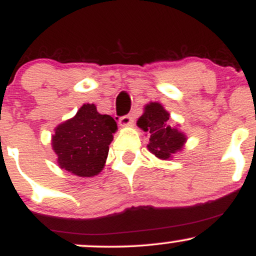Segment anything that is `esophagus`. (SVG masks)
<instances>
[{"label":"esophagus","instance_id":"obj_1","mask_svg":"<svg viewBox=\"0 0 256 256\" xmlns=\"http://www.w3.org/2000/svg\"><path fill=\"white\" fill-rule=\"evenodd\" d=\"M119 124L120 126H128L130 124H132V118L130 114H126V116H122L119 120Z\"/></svg>","mask_w":256,"mask_h":256}]
</instances>
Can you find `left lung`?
<instances>
[{
	"instance_id": "8db88e82",
	"label": "left lung",
	"mask_w": 256,
	"mask_h": 256,
	"mask_svg": "<svg viewBox=\"0 0 256 256\" xmlns=\"http://www.w3.org/2000/svg\"><path fill=\"white\" fill-rule=\"evenodd\" d=\"M170 114L158 102H150L144 107V113L138 119V128L150 134L148 149L158 158H171L182 150L186 137L178 128L167 125Z\"/></svg>"
}]
</instances>
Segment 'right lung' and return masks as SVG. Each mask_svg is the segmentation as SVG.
Wrapping results in <instances>:
<instances>
[{"label":"right lung","mask_w":256,"mask_h":256,"mask_svg":"<svg viewBox=\"0 0 256 256\" xmlns=\"http://www.w3.org/2000/svg\"><path fill=\"white\" fill-rule=\"evenodd\" d=\"M116 128V120L100 114L94 104L82 106L72 119L55 128L52 137L60 168L83 178L98 176L104 170Z\"/></svg>","instance_id":"obj_1"}]
</instances>
